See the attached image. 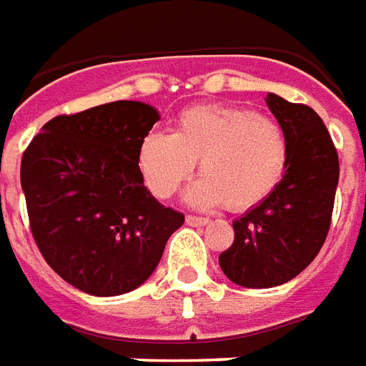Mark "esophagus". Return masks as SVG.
Wrapping results in <instances>:
<instances>
[{
	"instance_id": "esophagus-1",
	"label": "esophagus",
	"mask_w": 366,
	"mask_h": 366,
	"mask_svg": "<svg viewBox=\"0 0 366 366\" xmlns=\"http://www.w3.org/2000/svg\"><path fill=\"white\" fill-rule=\"evenodd\" d=\"M185 222H187V225H191V227H201V225H207L209 219H207V217H197V215H187Z\"/></svg>"
}]
</instances>
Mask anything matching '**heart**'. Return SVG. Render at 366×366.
Returning a JSON list of instances; mask_svg holds the SVG:
<instances>
[{
	"instance_id": "b5f03b06",
	"label": "heart",
	"mask_w": 366,
	"mask_h": 366,
	"mask_svg": "<svg viewBox=\"0 0 366 366\" xmlns=\"http://www.w3.org/2000/svg\"><path fill=\"white\" fill-rule=\"evenodd\" d=\"M288 157V137L278 120L235 107H195L179 117L173 132L144 134L137 165L149 191L165 199L199 161L203 177L185 191V201L246 212L280 185Z\"/></svg>"
}]
</instances>
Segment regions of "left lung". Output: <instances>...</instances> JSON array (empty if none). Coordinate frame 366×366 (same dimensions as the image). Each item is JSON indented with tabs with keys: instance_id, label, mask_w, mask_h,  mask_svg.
Segmentation results:
<instances>
[{
	"instance_id": "1",
	"label": "left lung",
	"mask_w": 366,
	"mask_h": 366,
	"mask_svg": "<svg viewBox=\"0 0 366 366\" xmlns=\"http://www.w3.org/2000/svg\"><path fill=\"white\" fill-rule=\"evenodd\" d=\"M266 104L288 137L280 185L234 222V244L219 256L229 280L274 288L296 278L325 244L338 185V154L322 119L306 104L268 92Z\"/></svg>"
}]
</instances>
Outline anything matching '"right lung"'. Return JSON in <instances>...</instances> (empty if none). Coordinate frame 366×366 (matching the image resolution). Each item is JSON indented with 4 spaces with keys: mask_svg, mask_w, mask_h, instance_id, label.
<instances>
[{
    "mask_svg": "<svg viewBox=\"0 0 366 366\" xmlns=\"http://www.w3.org/2000/svg\"><path fill=\"white\" fill-rule=\"evenodd\" d=\"M159 119L137 100L62 114L21 157L31 235L48 266L86 294L139 288L185 222L149 193L137 165L139 144Z\"/></svg>",
    "mask_w": 366,
    "mask_h": 366,
    "instance_id": "add662e5",
    "label": "right lung"
}]
</instances>
